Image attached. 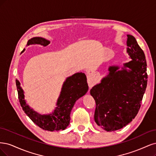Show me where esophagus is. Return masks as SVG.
I'll return each mask as SVG.
<instances>
[{
	"mask_svg": "<svg viewBox=\"0 0 156 156\" xmlns=\"http://www.w3.org/2000/svg\"><path fill=\"white\" fill-rule=\"evenodd\" d=\"M95 74H89L87 75V83L89 85V89H91L94 85V82L95 80Z\"/></svg>",
	"mask_w": 156,
	"mask_h": 156,
	"instance_id": "obj_1",
	"label": "esophagus"
}]
</instances>
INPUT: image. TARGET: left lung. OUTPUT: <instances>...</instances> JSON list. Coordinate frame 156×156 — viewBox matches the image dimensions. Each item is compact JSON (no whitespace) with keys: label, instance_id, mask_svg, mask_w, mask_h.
I'll use <instances>...</instances> for the list:
<instances>
[{"label":"left lung","instance_id":"1","mask_svg":"<svg viewBox=\"0 0 156 156\" xmlns=\"http://www.w3.org/2000/svg\"><path fill=\"white\" fill-rule=\"evenodd\" d=\"M127 36V51L132 60L124 67L131 70L110 67L108 76L90 90L96 102L94 121L107 131L122 128L135 117L147 85L144 53L133 36Z\"/></svg>","mask_w":156,"mask_h":156}]
</instances>
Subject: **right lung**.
I'll return each mask as SVG.
<instances>
[{
  "mask_svg": "<svg viewBox=\"0 0 156 156\" xmlns=\"http://www.w3.org/2000/svg\"><path fill=\"white\" fill-rule=\"evenodd\" d=\"M50 42L44 38L36 37L30 39L27 45L39 44L47 46ZM25 49H23V52ZM16 86L20 104L28 117L39 128L47 131H59L66 128L70 122V114L76 100L87 93L88 85L84 73H78L68 78L65 82L58 100L57 107L52 114L41 115L29 108L24 100L23 91L16 80Z\"/></svg>",
  "mask_w": 156,
  "mask_h": 156,
  "instance_id": "right-lung-1",
  "label": "right lung"
}]
</instances>
